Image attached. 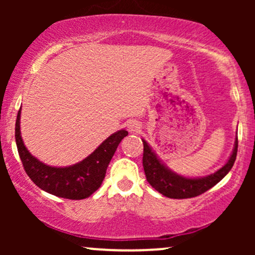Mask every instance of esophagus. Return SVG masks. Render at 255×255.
Returning a JSON list of instances; mask_svg holds the SVG:
<instances>
[{
  "instance_id": "34e87169",
  "label": "esophagus",
  "mask_w": 255,
  "mask_h": 255,
  "mask_svg": "<svg viewBox=\"0 0 255 255\" xmlns=\"http://www.w3.org/2000/svg\"><path fill=\"white\" fill-rule=\"evenodd\" d=\"M140 128H141V126H140V124L137 121H130L129 124H128V129H129V131H131V133L139 131Z\"/></svg>"
}]
</instances>
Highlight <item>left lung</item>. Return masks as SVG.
<instances>
[{"instance_id": "left-lung-1", "label": "left lung", "mask_w": 255, "mask_h": 255, "mask_svg": "<svg viewBox=\"0 0 255 255\" xmlns=\"http://www.w3.org/2000/svg\"><path fill=\"white\" fill-rule=\"evenodd\" d=\"M141 140L144 144L142 165H144L146 180L160 194L171 199L198 197V195L209 191L231 170L234 163H235L236 154H238V136H236L229 159L221 169L207 176L186 177L176 174L169 166H166L163 160L157 156L156 152L152 150L148 142L144 139Z\"/></svg>"}]
</instances>
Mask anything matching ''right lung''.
<instances>
[{
	"instance_id": "right-lung-1",
	"label": "right lung",
	"mask_w": 255,
	"mask_h": 255,
	"mask_svg": "<svg viewBox=\"0 0 255 255\" xmlns=\"http://www.w3.org/2000/svg\"><path fill=\"white\" fill-rule=\"evenodd\" d=\"M20 115L21 108L16 116L15 141L26 174L43 191L72 200L89 198L101 187L116 148L128 135L126 129L115 131L81 162L69 166H51L40 162L26 148L20 131Z\"/></svg>"
}]
</instances>
